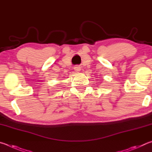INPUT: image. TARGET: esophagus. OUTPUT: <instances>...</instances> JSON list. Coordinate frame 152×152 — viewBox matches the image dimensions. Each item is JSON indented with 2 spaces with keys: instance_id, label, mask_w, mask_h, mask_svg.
Returning <instances> with one entry per match:
<instances>
[{
  "instance_id": "34e87169",
  "label": "esophagus",
  "mask_w": 152,
  "mask_h": 152,
  "mask_svg": "<svg viewBox=\"0 0 152 152\" xmlns=\"http://www.w3.org/2000/svg\"><path fill=\"white\" fill-rule=\"evenodd\" d=\"M74 69H75V70L76 71H79L81 70V68H80V66H75V67H74Z\"/></svg>"
}]
</instances>
